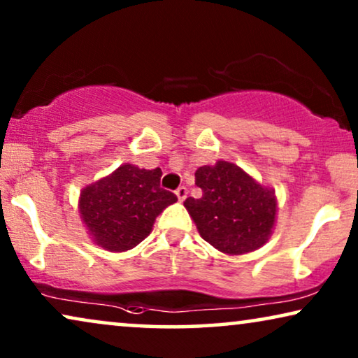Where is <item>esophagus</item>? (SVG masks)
Listing matches in <instances>:
<instances>
[{"label":"esophagus","instance_id":"obj_1","mask_svg":"<svg viewBox=\"0 0 358 358\" xmlns=\"http://www.w3.org/2000/svg\"><path fill=\"white\" fill-rule=\"evenodd\" d=\"M176 195H178L179 202H184L185 199H187V187H184V185H180V187L176 190Z\"/></svg>","mask_w":358,"mask_h":358}]
</instances>
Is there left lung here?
<instances>
[{"mask_svg":"<svg viewBox=\"0 0 358 358\" xmlns=\"http://www.w3.org/2000/svg\"><path fill=\"white\" fill-rule=\"evenodd\" d=\"M202 197L184 202L200 236L220 252L243 256L262 248L277 220L275 190L238 164L218 159L195 171Z\"/></svg>","mask_w":358,"mask_h":358,"instance_id":"left-lung-1","label":"left lung"}]
</instances>
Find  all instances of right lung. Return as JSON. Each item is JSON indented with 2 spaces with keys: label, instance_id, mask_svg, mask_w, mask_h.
Listing matches in <instances>:
<instances>
[{
  "label": "right lung",
  "instance_id": "1",
  "mask_svg": "<svg viewBox=\"0 0 358 358\" xmlns=\"http://www.w3.org/2000/svg\"><path fill=\"white\" fill-rule=\"evenodd\" d=\"M159 168L124 163L109 176L83 187L81 222L97 246L110 252L134 249L153 231L155 220L178 197L159 187Z\"/></svg>",
  "mask_w": 358,
  "mask_h": 358
}]
</instances>
